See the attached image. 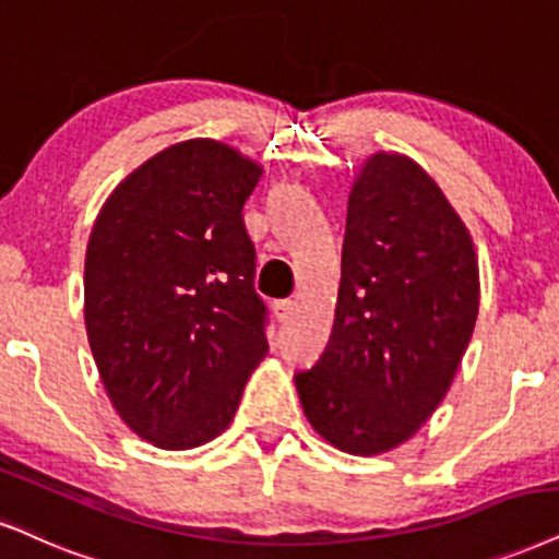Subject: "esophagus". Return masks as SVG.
I'll return each mask as SVG.
<instances>
[{
  "label": "esophagus",
  "instance_id": "34e87169",
  "mask_svg": "<svg viewBox=\"0 0 559 559\" xmlns=\"http://www.w3.org/2000/svg\"><path fill=\"white\" fill-rule=\"evenodd\" d=\"M272 311H274V316H277V321H290L295 313V302L293 300H274Z\"/></svg>",
  "mask_w": 559,
  "mask_h": 559
}]
</instances>
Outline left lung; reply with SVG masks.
I'll return each instance as SVG.
<instances>
[{"mask_svg": "<svg viewBox=\"0 0 559 559\" xmlns=\"http://www.w3.org/2000/svg\"><path fill=\"white\" fill-rule=\"evenodd\" d=\"M477 313L469 227L423 165L378 150L349 191L332 336L295 373L308 423L353 456L406 443L451 389Z\"/></svg>", "mask_w": 559, "mask_h": 559, "instance_id": "obj_1", "label": "left lung"}]
</instances>
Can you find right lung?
<instances>
[{
	"instance_id": "add662e5",
	"label": "right lung",
	"mask_w": 559,
	"mask_h": 559,
	"mask_svg": "<svg viewBox=\"0 0 559 559\" xmlns=\"http://www.w3.org/2000/svg\"><path fill=\"white\" fill-rule=\"evenodd\" d=\"M264 168L183 140L111 191L85 253V329L114 409L142 440L189 451L236 417L269 353L243 204Z\"/></svg>"
}]
</instances>
